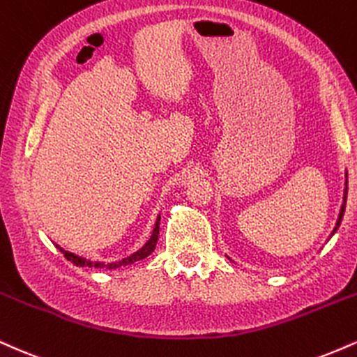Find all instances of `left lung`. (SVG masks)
Here are the masks:
<instances>
[{
  "instance_id": "obj_1",
  "label": "left lung",
  "mask_w": 357,
  "mask_h": 357,
  "mask_svg": "<svg viewBox=\"0 0 357 357\" xmlns=\"http://www.w3.org/2000/svg\"><path fill=\"white\" fill-rule=\"evenodd\" d=\"M346 200H347V170H346V180H344V195H342V205H341V211H339V215H337V220H336V225H334L333 232H331V237L336 234V230L339 229V225H341L342 222V217H344V211H346Z\"/></svg>"
}]
</instances>
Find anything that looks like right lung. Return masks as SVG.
Instances as JSON below:
<instances>
[{
  "instance_id": "add662e5",
  "label": "right lung",
  "mask_w": 357,
  "mask_h": 357,
  "mask_svg": "<svg viewBox=\"0 0 357 357\" xmlns=\"http://www.w3.org/2000/svg\"><path fill=\"white\" fill-rule=\"evenodd\" d=\"M158 229H160V215H157V220H155V225L152 230V236H150L149 241L145 242L144 247H140L137 252L130 254L128 257L120 259V261H113V262L91 261V259H86V257H82V255L68 252V250H65L58 244H54V245H56V249L60 250L63 255H65V259H68L71 264H75V266H78V267H95V269H119V267H121V266H130V264L142 261V259L149 257V255L153 252L155 245H157V241H158Z\"/></svg>"
}]
</instances>
